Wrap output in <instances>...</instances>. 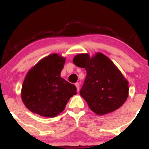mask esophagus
Segmentation results:
<instances>
[{"instance_id": "1", "label": "esophagus", "mask_w": 149, "mask_h": 149, "mask_svg": "<svg viewBox=\"0 0 149 149\" xmlns=\"http://www.w3.org/2000/svg\"><path fill=\"white\" fill-rule=\"evenodd\" d=\"M75 85H76V89H77V91H79V90H80V84L78 83H75Z\"/></svg>"}]
</instances>
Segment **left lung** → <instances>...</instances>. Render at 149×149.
Returning a JSON list of instances; mask_svg holds the SVG:
<instances>
[{
  "instance_id": "1",
  "label": "left lung",
  "mask_w": 149,
  "mask_h": 149,
  "mask_svg": "<svg viewBox=\"0 0 149 149\" xmlns=\"http://www.w3.org/2000/svg\"><path fill=\"white\" fill-rule=\"evenodd\" d=\"M73 61L87 71L80 95L92 111L102 116L117 110L125 103L128 97V82L107 56L100 52L92 57L79 54Z\"/></svg>"
}]
</instances>
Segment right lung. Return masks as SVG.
<instances>
[{
    "label": "right lung",
    "instance_id": "obj_1",
    "mask_svg": "<svg viewBox=\"0 0 149 149\" xmlns=\"http://www.w3.org/2000/svg\"><path fill=\"white\" fill-rule=\"evenodd\" d=\"M65 58L47 56L29 71L24 80L22 100L31 111L43 117H55L76 95V87L60 77Z\"/></svg>",
    "mask_w": 149,
    "mask_h": 149
}]
</instances>
